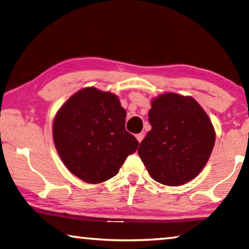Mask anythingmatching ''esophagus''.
<instances>
[{
	"label": "esophagus",
	"mask_w": 249,
	"mask_h": 249,
	"mask_svg": "<svg viewBox=\"0 0 249 249\" xmlns=\"http://www.w3.org/2000/svg\"><path fill=\"white\" fill-rule=\"evenodd\" d=\"M143 139H144V134H143V133H140V134H136V140L139 141L140 143L142 142Z\"/></svg>",
	"instance_id": "obj_1"
}]
</instances>
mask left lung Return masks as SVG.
Segmentation results:
<instances>
[{
	"label": "left lung",
	"instance_id": "8db88e82",
	"mask_svg": "<svg viewBox=\"0 0 249 249\" xmlns=\"http://www.w3.org/2000/svg\"><path fill=\"white\" fill-rule=\"evenodd\" d=\"M152 129L139 155L152 179L181 185L198 176L209 160L216 132L207 113L191 96L165 92L152 99Z\"/></svg>",
	"mask_w": 249,
	"mask_h": 249
}]
</instances>
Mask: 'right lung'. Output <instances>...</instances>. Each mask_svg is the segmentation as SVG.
Wrapping results in <instances>:
<instances>
[{
    "label": "right lung",
    "mask_w": 249,
    "mask_h": 249,
    "mask_svg": "<svg viewBox=\"0 0 249 249\" xmlns=\"http://www.w3.org/2000/svg\"><path fill=\"white\" fill-rule=\"evenodd\" d=\"M126 110L115 94L86 87L73 94L55 114L54 146L73 176L102 183L116 176L139 142L125 129Z\"/></svg>",
    "instance_id": "add662e5"
}]
</instances>
